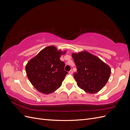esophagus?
I'll use <instances>...</instances> for the list:
<instances>
[{"instance_id":"esophagus-1","label":"esophagus","mask_w":130,"mask_h":130,"mask_svg":"<svg viewBox=\"0 0 130 130\" xmlns=\"http://www.w3.org/2000/svg\"><path fill=\"white\" fill-rule=\"evenodd\" d=\"M69 74H73V70H70V71L69 72Z\"/></svg>"}]
</instances>
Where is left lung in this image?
I'll use <instances>...</instances> for the list:
<instances>
[{
	"label": "left lung",
	"mask_w": 130,
	"mask_h": 130,
	"mask_svg": "<svg viewBox=\"0 0 130 130\" xmlns=\"http://www.w3.org/2000/svg\"><path fill=\"white\" fill-rule=\"evenodd\" d=\"M72 57L77 68L74 77L78 87L86 92H98L107 83L111 69L99 58L84 51L73 53Z\"/></svg>",
	"instance_id": "left-lung-1"
}]
</instances>
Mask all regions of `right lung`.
<instances>
[{
    "mask_svg": "<svg viewBox=\"0 0 130 130\" xmlns=\"http://www.w3.org/2000/svg\"><path fill=\"white\" fill-rule=\"evenodd\" d=\"M66 51L57 50L55 46H47L27 62L25 67L27 76L38 91L50 94L61 87L68 73L65 64L60 60Z\"/></svg>",
    "mask_w": 130,
    "mask_h": 130,
    "instance_id": "right-lung-1",
    "label": "right lung"
}]
</instances>
